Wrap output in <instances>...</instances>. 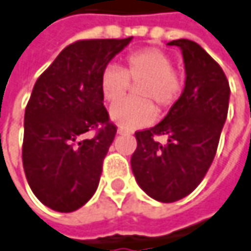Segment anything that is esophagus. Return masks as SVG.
Masks as SVG:
<instances>
[{
    "label": "esophagus",
    "instance_id": "1",
    "mask_svg": "<svg viewBox=\"0 0 251 251\" xmlns=\"http://www.w3.org/2000/svg\"><path fill=\"white\" fill-rule=\"evenodd\" d=\"M118 133H121V135H125V133H130V130H127L125 127H118Z\"/></svg>",
    "mask_w": 251,
    "mask_h": 251
}]
</instances>
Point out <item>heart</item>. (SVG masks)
I'll list each match as a JSON object with an SVG mask.
<instances>
[{"label":"heart","instance_id":"1","mask_svg":"<svg viewBox=\"0 0 251 251\" xmlns=\"http://www.w3.org/2000/svg\"><path fill=\"white\" fill-rule=\"evenodd\" d=\"M137 83L138 100L117 102L126 95L130 82ZM100 91L103 99L114 104L112 119L124 127H141L150 125L158 104L161 110L173 107L184 91V74L172 67V58L161 49L144 48L126 55L124 68L107 67L100 75ZM154 101L153 103L152 101Z\"/></svg>","mask_w":251,"mask_h":251}]
</instances>
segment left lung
Segmentation results:
<instances>
[{"label": "left lung", "mask_w": 251, "mask_h": 251, "mask_svg": "<svg viewBox=\"0 0 251 251\" xmlns=\"http://www.w3.org/2000/svg\"><path fill=\"white\" fill-rule=\"evenodd\" d=\"M186 84L178 101L154 127L135 132L138 147L132 172L141 189L170 203L192 193L208 173L217 154L229 100V84L220 64L196 42L178 39ZM167 136L168 144L156 141Z\"/></svg>", "instance_id": "obj_1"}]
</instances>
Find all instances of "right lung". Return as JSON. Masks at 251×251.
I'll return each mask as SVG.
<instances>
[{
    "label": "right lung",
    "mask_w": 251,
    "mask_h": 251,
    "mask_svg": "<svg viewBox=\"0 0 251 251\" xmlns=\"http://www.w3.org/2000/svg\"><path fill=\"white\" fill-rule=\"evenodd\" d=\"M130 40H76L33 87L25 113L23 167L36 198L53 211H76L97 190L118 130L103 106L100 75Z\"/></svg>",
    "instance_id": "add662e5"
}]
</instances>
